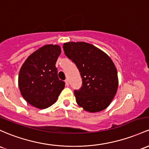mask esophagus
<instances>
[{"label":"esophagus","instance_id":"34e87169","mask_svg":"<svg viewBox=\"0 0 149 149\" xmlns=\"http://www.w3.org/2000/svg\"><path fill=\"white\" fill-rule=\"evenodd\" d=\"M65 83H66V86H69V83H68V79H66V80H65Z\"/></svg>","mask_w":149,"mask_h":149}]
</instances>
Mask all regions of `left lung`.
<instances>
[{"label": "left lung", "instance_id": "1", "mask_svg": "<svg viewBox=\"0 0 149 149\" xmlns=\"http://www.w3.org/2000/svg\"><path fill=\"white\" fill-rule=\"evenodd\" d=\"M63 51L76 65L82 86L74 91L76 102L90 112L103 110L109 105L118 88L117 71L107 54L86 42H67Z\"/></svg>", "mask_w": 149, "mask_h": 149}]
</instances>
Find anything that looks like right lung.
<instances>
[{
  "label": "right lung",
  "instance_id": "1",
  "mask_svg": "<svg viewBox=\"0 0 149 149\" xmlns=\"http://www.w3.org/2000/svg\"><path fill=\"white\" fill-rule=\"evenodd\" d=\"M61 52L58 45L43 46L27 57L19 70L21 95L37 108L45 109L55 103L65 87L55 66Z\"/></svg>",
  "mask_w": 149,
  "mask_h": 149
}]
</instances>
